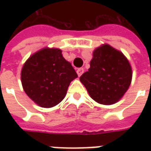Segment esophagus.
Returning a JSON list of instances; mask_svg holds the SVG:
<instances>
[{
    "label": "esophagus",
    "instance_id": "1",
    "mask_svg": "<svg viewBox=\"0 0 151 151\" xmlns=\"http://www.w3.org/2000/svg\"><path fill=\"white\" fill-rule=\"evenodd\" d=\"M83 73H84V69H83V68H79V69H78V70H77V73H78V75L79 77L82 75Z\"/></svg>",
    "mask_w": 151,
    "mask_h": 151
}]
</instances>
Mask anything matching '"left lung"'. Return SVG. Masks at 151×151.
<instances>
[{"label": "left lung", "instance_id": "8db88e82", "mask_svg": "<svg viewBox=\"0 0 151 151\" xmlns=\"http://www.w3.org/2000/svg\"><path fill=\"white\" fill-rule=\"evenodd\" d=\"M90 69L80 77L89 95L100 104H116L132 81V68L123 53L108 44L93 52Z\"/></svg>", "mask_w": 151, "mask_h": 151}]
</instances>
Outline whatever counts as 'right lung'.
<instances>
[{"mask_svg":"<svg viewBox=\"0 0 151 151\" xmlns=\"http://www.w3.org/2000/svg\"><path fill=\"white\" fill-rule=\"evenodd\" d=\"M61 52L59 48L44 47L31 55L22 69L24 91L42 108H52L62 101L70 82L78 78Z\"/></svg>","mask_w":151,"mask_h":151,"instance_id":"obj_1","label":"right lung"}]
</instances>
